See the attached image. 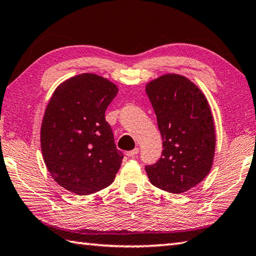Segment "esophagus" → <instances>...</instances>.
Instances as JSON below:
<instances>
[{"mask_svg":"<svg viewBox=\"0 0 256 256\" xmlns=\"http://www.w3.org/2000/svg\"><path fill=\"white\" fill-rule=\"evenodd\" d=\"M138 148H134V150H128V152H126V155L128 156V157H134L135 155H138Z\"/></svg>","mask_w":256,"mask_h":256,"instance_id":"esophagus-1","label":"esophagus"}]
</instances>
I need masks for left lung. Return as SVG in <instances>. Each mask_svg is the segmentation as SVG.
<instances>
[{
	"mask_svg": "<svg viewBox=\"0 0 256 256\" xmlns=\"http://www.w3.org/2000/svg\"><path fill=\"white\" fill-rule=\"evenodd\" d=\"M162 138L160 158L145 170L155 187L186 192L202 182L214 162L216 133L209 103L182 76L168 74L146 86Z\"/></svg>",
	"mask_w": 256,
	"mask_h": 256,
	"instance_id": "8db88e82",
	"label": "left lung"
}]
</instances>
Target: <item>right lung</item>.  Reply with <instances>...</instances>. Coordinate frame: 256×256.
Masks as SVG:
<instances>
[{"label":"right lung","mask_w":256,"mask_h":256,"mask_svg":"<svg viewBox=\"0 0 256 256\" xmlns=\"http://www.w3.org/2000/svg\"><path fill=\"white\" fill-rule=\"evenodd\" d=\"M118 86L94 74L64 81L52 94L40 128L48 172L74 194L86 196L110 186L121 166L120 152L106 121Z\"/></svg>","instance_id":"add662e5"}]
</instances>
